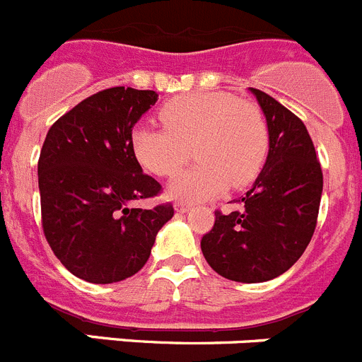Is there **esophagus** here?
Returning a JSON list of instances; mask_svg holds the SVG:
<instances>
[{
	"label": "esophagus",
	"instance_id": "obj_1",
	"mask_svg": "<svg viewBox=\"0 0 362 362\" xmlns=\"http://www.w3.org/2000/svg\"><path fill=\"white\" fill-rule=\"evenodd\" d=\"M175 209L178 211V213H187L189 209H191V204L189 202H177V205H175Z\"/></svg>",
	"mask_w": 362,
	"mask_h": 362
}]
</instances>
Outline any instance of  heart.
<instances>
[{
    "label": "heart",
    "instance_id": "b5f03b06",
    "mask_svg": "<svg viewBox=\"0 0 362 362\" xmlns=\"http://www.w3.org/2000/svg\"><path fill=\"white\" fill-rule=\"evenodd\" d=\"M164 128L136 126L132 146L149 173L171 178L189 158L200 164L185 171L169 193L185 200H207L227 185L243 187L258 177L269 153V126L262 110L227 92L178 95L158 112Z\"/></svg>",
    "mask_w": 362,
    "mask_h": 362
}]
</instances>
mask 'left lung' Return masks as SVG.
<instances>
[{"label": "left lung", "instance_id": "left-lung-1", "mask_svg": "<svg viewBox=\"0 0 362 362\" xmlns=\"http://www.w3.org/2000/svg\"><path fill=\"white\" fill-rule=\"evenodd\" d=\"M269 126L263 171L229 214L214 211L202 238L205 259L218 274L240 283L281 276L305 252L317 226L323 171L307 126L262 90L250 88Z\"/></svg>", "mask_w": 362, "mask_h": 362}]
</instances>
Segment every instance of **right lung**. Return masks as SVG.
Instances as JSON below:
<instances>
[{
  "label": "right lung",
  "instance_id": "1",
  "mask_svg": "<svg viewBox=\"0 0 362 362\" xmlns=\"http://www.w3.org/2000/svg\"><path fill=\"white\" fill-rule=\"evenodd\" d=\"M158 93L115 86L97 92L55 120L37 162L41 223L48 245L71 274L115 283L148 262L173 205L133 207L162 185L142 173L132 133Z\"/></svg>",
  "mask_w": 362,
  "mask_h": 362
}]
</instances>
